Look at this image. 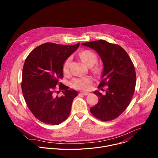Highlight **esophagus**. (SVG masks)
Returning a JSON list of instances; mask_svg holds the SVG:
<instances>
[{
    "mask_svg": "<svg viewBox=\"0 0 158 158\" xmlns=\"http://www.w3.org/2000/svg\"><path fill=\"white\" fill-rule=\"evenodd\" d=\"M80 94H82V95H84V96H87V95L89 94V93H87V92H82V91L81 92Z\"/></svg>",
    "mask_w": 158,
    "mask_h": 158,
    "instance_id": "1",
    "label": "esophagus"
}]
</instances>
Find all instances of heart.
Wrapping results in <instances>:
<instances>
[{"label":"heart","instance_id":"heart-1","mask_svg":"<svg viewBox=\"0 0 158 158\" xmlns=\"http://www.w3.org/2000/svg\"><path fill=\"white\" fill-rule=\"evenodd\" d=\"M79 56L84 64L89 67L93 66L98 61L97 56L92 51L89 50H85L79 53ZM71 57H67L64 62L62 65V71L65 74H67L69 72V65L71 63ZM101 68L98 65H96L92 69V71L95 74H99L101 73ZM92 79L89 77H81L74 78L71 81V86L76 89L79 90H87L89 89L92 84Z\"/></svg>","mask_w":158,"mask_h":158}]
</instances>
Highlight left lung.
<instances>
[{
    "label": "left lung",
    "instance_id": "1",
    "mask_svg": "<svg viewBox=\"0 0 158 158\" xmlns=\"http://www.w3.org/2000/svg\"><path fill=\"white\" fill-rule=\"evenodd\" d=\"M82 45L94 49L100 56L104 70L98 89L107 87L104 95L98 91L94 92L99 101L90 111L102 121L113 120L126 110L132 98L136 83L134 64L126 51L118 44L99 40Z\"/></svg>",
    "mask_w": 158,
    "mask_h": 158
}]
</instances>
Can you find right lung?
<instances>
[{
  "label": "right lung",
  "mask_w": 158,
  "mask_h": 158,
  "mask_svg": "<svg viewBox=\"0 0 158 158\" xmlns=\"http://www.w3.org/2000/svg\"><path fill=\"white\" fill-rule=\"evenodd\" d=\"M79 44L47 42L35 48L27 57L22 69V91L28 108L40 121L58 125L69 117L73 99L78 94L60 81L64 60ZM59 90L63 93L60 97L56 96Z\"/></svg>",
  "instance_id": "obj_1"
}]
</instances>
